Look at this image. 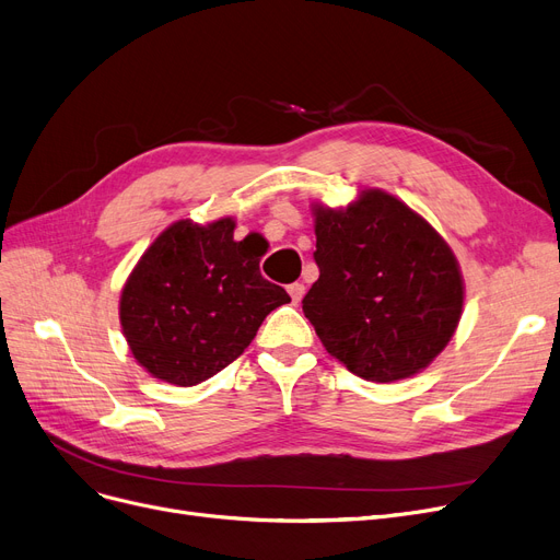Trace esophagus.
<instances>
[{"label": "esophagus", "instance_id": "obj_1", "mask_svg": "<svg viewBox=\"0 0 560 560\" xmlns=\"http://www.w3.org/2000/svg\"><path fill=\"white\" fill-rule=\"evenodd\" d=\"M288 295H290V300H293V304L298 306L302 302V298H304V283H290L288 285Z\"/></svg>", "mask_w": 560, "mask_h": 560}]
</instances>
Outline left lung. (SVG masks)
<instances>
[{"label":"left lung","mask_w":560,"mask_h":560,"mask_svg":"<svg viewBox=\"0 0 560 560\" xmlns=\"http://www.w3.org/2000/svg\"><path fill=\"white\" fill-rule=\"evenodd\" d=\"M313 258L320 277L302 308L350 373L405 380L446 348L465 302L457 260L392 194L366 189L346 210L315 206Z\"/></svg>","instance_id":"left-lung-1"}]
</instances>
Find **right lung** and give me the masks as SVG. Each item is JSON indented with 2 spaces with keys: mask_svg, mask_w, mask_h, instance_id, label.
Segmentation results:
<instances>
[{
  "mask_svg": "<svg viewBox=\"0 0 560 560\" xmlns=\"http://www.w3.org/2000/svg\"><path fill=\"white\" fill-rule=\"evenodd\" d=\"M231 217L180 220L139 258L120 293V327L153 377L194 386L252 343L265 315L290 298L260 275V254L233 240Z\"/></svg>",
  "mask_w": 560,
  "mask_h": 560,
  "instance_id": "obj_1",
  "label": "right lung"
}]
</instances>
